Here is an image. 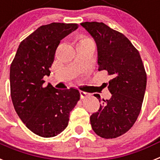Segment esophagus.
<instances>
[{
	"label": "esophagus",
	"mask_w": 160,
	"mask_h": 160,
	"mask_svg": "<svg viewBox=\"0 0 160 160\" xmlns=\"http://www.w3.org/2000/svg\"><path fill=\"white\" fill-rule=\"evenodd\" d=\"M80 98H86V97L90 96V93L83 91V90H80Z\"/></svg>",
	"instance_id": "1"
}]
</instances>
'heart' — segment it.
<instances>
[{"label": "heart", "mask_w": 160, "mask_h": 160, "mask_svg": "<svg viewBox=\"0 0 160 160\" xmlns=\"http://www.w3.org/2000/svg\"><path fill=\"white\" fill-rule=\"evenodd\" d=\"M92 42V43H93V41H92L91 39H90V38H81V39L80 40V41H79V42Z\"/></svg>", "instance_id": "obj_1"}]
</instances>
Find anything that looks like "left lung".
<instances>
[{"label": "left lung", "instance_id": "left-lung-1", "mask_svg": "<svg viewBox=\"0 0 160 160\" xmlns=\"http://www.w3.org/2000/svg\"><path fill=\"white\" fill-rule=\"evenodd\" d=\"M93 37L98 50V70L107 71L110 99H103L90 118L93 132L114 138L128 132L137 120L146 88V73L138 50L123 34L102 22L80 24ZM101 102L100 94L95 93Z\"/></svg>", "mask_w": 160, "mask_h": 160}]
</instances>
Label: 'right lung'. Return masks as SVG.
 I'll return each instance as SVG.
<instances>
[{
  "instance_id": "1",
  "label": "right lung",
  "mask_w": 160,
  "mask_h": 160,
  "mask_svg": "<svg viewBox=\"0 0 160 160\" xmlns=\"http://www.w3.org/2000/svg\"><path fill=\"white\" fill-rule=\"evenodd\" d=\"M77 24L52 22L37 28L19 45L10 68L11 96L15 111L27 128L44 138L59 135L68 125L70 112L80 100L77 89L59 90L43 77L60 41Z\"/></svg>"
}]
</instances>
